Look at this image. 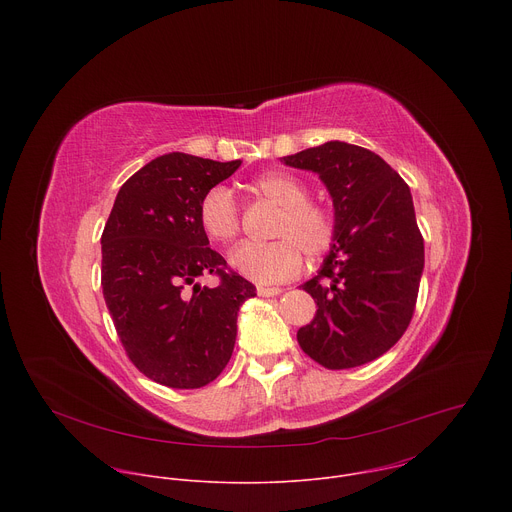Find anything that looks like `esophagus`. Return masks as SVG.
Here are the masks:
<instances>
[{
  "label": "esophagus",
  "instance_id": "esophagus-1",
  "mask_svg": "<svg viewBox=\"0 0 512 512\" xmlns=\"http://www.w3.org/2000/svg\"><path fill=\"white\" fill-rule=\"evenodd\" d=\"M257 294L263 296V298H273V296H279L281 294V287H267V285H259L257 287Z\"/></svg>",
  "mask_w": 512,
  "mask_h": 512
}]
</instances>
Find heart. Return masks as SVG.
<instances>
[{"mask_svg":"<svg viewBox=\"0 0 512 512\" xmlns=\"http://www.w3.org/2000/svg\"><path fill=\"white\" fill-rule=\"evenodd\" d=\"M249 192L279 206L265 245L247 243L231 255L233 267L257 281L277 283L296 277L310 261L324 259L338 239V216L326 200L310 198L308 184L289 172L269 170L249 182ZM198 225L218 245H231L241 235V212L225 186H212L198 202Z\"/></svg>","mask_w":512,"mask_h":512,"instance_id":"heart-1","label":"heart"}]
</instances>
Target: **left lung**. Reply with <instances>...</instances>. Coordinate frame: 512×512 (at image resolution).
Masks as SVG:
<instances>
[{"label":"left lung","instance_id":"obj_1","mask_svg":"<svg viewBox=\"0 0 512 512\" xmlns=\"http://www.w3.org/2000/svg\"><path fill=\"white\" fill-rule=\"evenodd\" d=\"M283 162L316 172L338 216L334 249L302 285L318 310L298 342L324 369L360 367L397 344L415 312L425 259L409 186L383 158L344 141Z\"/></svg>","mask_w":512,"mask_h":512}]
</instances>
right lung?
<instances>
[{
	"label": "right lung",
	"mask_w": 512,
	"mask_h": 512,
	"mask_svg": "<svg viewBox=\"0 0 512 512\" xmlns=\"http://www.w3.org/2000/svg\"><path fill=\"white\" fill-rule=\"evenodd\" d=\"M241 160L166 154L117 192L101 235V285L117 336L135 369L172 389H200L223 373L237 314L255 285L208 247L198 202ZM214 274V288L200 276Z\"/></svg>",
	"instance_id": "1"
}]
</instances>
